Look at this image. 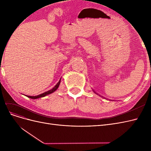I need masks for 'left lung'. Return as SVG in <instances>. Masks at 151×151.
<instances>
[{
    "mask_svg": "<svg viewBox=\"0 0 151 151\" xmlns=\"http://www.w3.org/2000/svg\"><path fill=\"white\" fill-rule=\"evenodd\" d=\"M94 93H96V92H94ZM96 94H97V93H96Z\"/></svg>",
    "mask_w": 151,
    "mask_h": 151,
    "instance_id": "left-lung-1",
    "label": "left lung"
}]
</instances>
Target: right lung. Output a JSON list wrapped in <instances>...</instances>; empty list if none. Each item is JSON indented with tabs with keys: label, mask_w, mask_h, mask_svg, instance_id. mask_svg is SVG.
Masks as SVG:
<instances>
[{
	"label": "right lung",
	"mask_w": 151,
	"mask_h": 151,
	"mask_svg": "<svg viewBox=\"0 0 151 151\" xmlns=\"http://www.w3.org/2000/svg\"><path fill=\"white\" fill-rule=\"evenodd\" d=\"M60 81H61V78H60V80H59L58 83L55 86L54 88H53L52 89H50V90L47 91V92H45V93H43L42 94H40L38 96H26L31 98V99H38V98H43V97L46 96L47 95H48L50 94L53 93V92H55V91L58 88L59 85H60Z\"/></svg>",
	"instance_id": "obj_1"
}]
</instances>
